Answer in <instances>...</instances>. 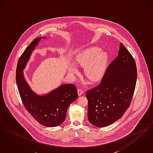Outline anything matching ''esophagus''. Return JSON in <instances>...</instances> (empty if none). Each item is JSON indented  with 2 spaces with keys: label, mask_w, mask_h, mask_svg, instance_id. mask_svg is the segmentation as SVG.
<instances>
[{
  "label": "esophagus",
  "mask_w": 153,
  "mask_h": 153,
  "mask_svg": "<svg viewBox=\"0 0 153 153\" xmlns=\"http://www.w3.org/2000/svg\"><path fill=\"white\" fill-rule=\"evenodd\" d=\"M83 93H84V91H83V90L82 88H79V89L78 90V95H79V96L82 95L83 94Z\"/></svg>",
  "instance_id": "1"
}]
</instances>
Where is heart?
Returning <instances> with one entry per match:
<instances>
[{
    "instance_id": "heart-1",
    "label": "heart",
    "mask_w": 153,
    "mask_h": 153,
    "mask_svg": "<svg viewBox=\"0 0 153 153\" xmlns=\"http://www.w3.org/2000/svg\"><path fill=\"white\" fill-rule=\"evenodd\" d=\"M101 51L99 47H91L80 53L76 56V63L80 66L85 67V75L94 82L103 77L107 66L108 55L106 52ZM71 70L73 72L76 71L74 67Z\"/></svg>"
}]
</instances>
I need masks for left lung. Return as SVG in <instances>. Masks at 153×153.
I'll use <instances>...</instances> for the list:
<instances>
[{
  "label": "left lung",
  "mask_w": 153,
  "mask_h": 153,
  "mask_svg": "<svg viewBox=\"0 0 153 153\" xmlns=\"http://www.w3.org/2000/svg\"><path fill=\"white\" fill-rule=\"evenodd\" d=\"M137 78L135 60L120 43L118 56L107 67L100 83L87 91L89 122L103 127L120 118L130 106Z\"/></svg>",
  "instance_id": "obj_1"
}]
</instances>
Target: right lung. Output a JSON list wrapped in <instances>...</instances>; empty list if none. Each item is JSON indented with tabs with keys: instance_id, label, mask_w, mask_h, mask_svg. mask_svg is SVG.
I'll return each mask as SVG.
<instances>
[{
	"instance_id": "add662e5",
	"label": "right lung",
	"mask_w": 153,
	"mask_h": 153,
	"mask_svg": "<svg viewBox=\"0 0 153 153\" xmlns=\"http://www.w3.org/2000/svg\"><path fill=\"white\" fill-rule=\"evenodd\" d=\"M42 38L35 39L20 56L16 68V82L21 100L28 113L41 125L53 127L64 122L67 108L78 98V92L73 84L61 85L44 95H37L31 89L24 78L23 70Z\"/></svg>"
}]
</instances>
